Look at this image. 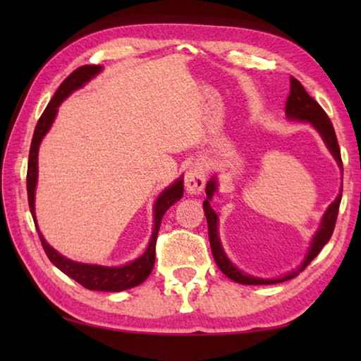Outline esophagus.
Listing matches in <instances>:
<instances>
[{
    "instance_id": "34e87169",
    "label": "esophagus",
    "mask_w": 361,
    "mask_h": 361,
    "mask_svg": "<svg viewBox=\"0 0 361 361\" xmlns=\"http://www.w3.org/2000/svg\"><path fill=\"white\" fill-rule=\"evenodd\" d=\"M207 172L202 162H194L188 167L185 175V186L189 194H199L205 186Z\"/></svg>"
}]
</instances>
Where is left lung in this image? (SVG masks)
Returning <instances> with one entry per match:
<instances>
[{
    "mask_svg": "<svg viewBox=\"0 0 361 361\" xmlns=\"http://www.w3.org/2000/svg\"><path fill=\"white\" fill-rule=\"evenodd\" d=\"M285 113L290 119H296V121H307L312 124L322 138L325 140V143L328 146V149L331 151V154L334 156L336 161H338L339 167H342V159H341V149H339V143L338 138H336L334 133V127L331 124V121L326 116V113L323 111V108L317 103L312 97H310L305 89L302 87V84L298 81L296 78H290V95L286 99L285 103ZM216 189V181L210 180L207 183L205 192H207V200H204V212H205V218L207 223H209V239H210V247H212V253L213 258H215V262L219 267L226 277H229L231 280H234L237 283H243V285H272V283H280V282H286V280L295 279L299 276V272H302L305 267L310 264L317 255L322 252V248L326 245V242L331 239L334 226H336V219H338V212H339V204H341V197L342 192H339L338 197H336L334 202L328 207V210L323 215L322 224L317 234L314 235L312 243H310L309 253L305 256L304 262L301 267L296 269L286 276L276 279V280H262V279H256V277H250L242 274L239 269H235L232 266V262L228 259V256L224 255L221 243H219L218 239V216L216 213L212 210L209 200L212 199L213 192Z\"/></svg>",
    "mask_w": 361,
    "mask_h": 361,
    "instance_id": "obj_1",
    "label": "left lung"
}]
</instances>
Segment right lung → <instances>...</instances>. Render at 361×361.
Masks as SVG:
<instances>
[{
    "instance_id": "add662e5",
    "label": "right lung",
    "mask_w": 361,
    "mask_h": 361,
    "mask_svg": "<svg viewBox=\"0 0 361 361\" xmlns=\"http://www.w3.org/2000/svg\"><path fill=\"white\" fill-rule=\"evenodd\" d=\"M102 70L100 65H84L79 66L71 75L65 79V81L60 84L57 92L54 94L52 100L49 102L46 106L44 113L41 114L38 124L35 127L32 146H30V156H28V170H27V194H28V205L30 212H32L35 226L36 218H35V188H36V180H38V148L42 137L46 135L47 130L51 129L54 118L57 114V108L60 103H62L66 97H68L73 90L90 81L97 73ZM183 195V180H176L172 186H169L166 191H164L159 199L156 200L154 205V231H152V237L149 240V245L146 248V252L140 256L138 259L132 261L130 264L121 266V267H103V266H95V264H81V262H75L71 259H66L65 256L57 253L49 243L44 240V237L41 235L39 229L38 235L41 240V245L44 248L47 258L56 267L66 276L76 280L78 283H81L84 288L87 290H97V291H122L129 290L143 283L154 267V259H156V240H157V232L161 228L162 216L170 207H172L176 200H180Z\"/></svg>"
}]
</instances>
